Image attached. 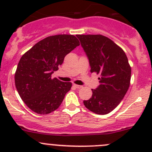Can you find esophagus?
Returning <instances> with one entry per match:
<instances>
[{
    "label": "esophagus",
    "mask_w": 152,
    "mask_h": 152,
    "mask_svg": "<svg viewBox=\"0 0 152 152\" xmlns=\"http://www.w3.org/2000/svg\"><path fill=\"white\" fill-rule=\"evenodd\" d=\"M74 87H76V88H77V89H81V88H82V86L78 85H75V84H74Z\"/></svg>",
    "instance_id": "esophagus-1"
}]
</instances>
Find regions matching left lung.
<instances>
[{"instance_id": "1", "label": "left lung", "mask_w": 152, "mask_h": 152, "mask_svg": "<svg viewBox=\"0 0 152 152\" xmlns=\"http://www.w3.org/2000/svg\"><path fill=\"white\" fill-rule=\"evenodd\" d=\"M89 59L91 73L100 75L99 86L84 101L89 110L99 115L113 111L124 99L130 85L131 67L125 52L102 34H78Z\"/></svg>"}]
</instances>
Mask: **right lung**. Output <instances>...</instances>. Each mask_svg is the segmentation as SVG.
Returning a JSON list of instances; mask_svg holds the SVG:
<instances>
[{
	"mask_svg": "<svg viewBox=\"0 0 152 152\" xmlns=\"http://www.w3.org/2000/svg\"><path fill=\"white\" fill-rule=\"evenodd\" d=\"M79 45L74 35H53L38 42L23 55L15 73V87L30 110L47 115L59 108L72 83L52 79L51 75L67 53Z\"/></svg>",
	"mask_w": 152,
	"mask_h": 152,
	"instance_id": "obj_1",
	"label": "right lung"
}]
</instances>
